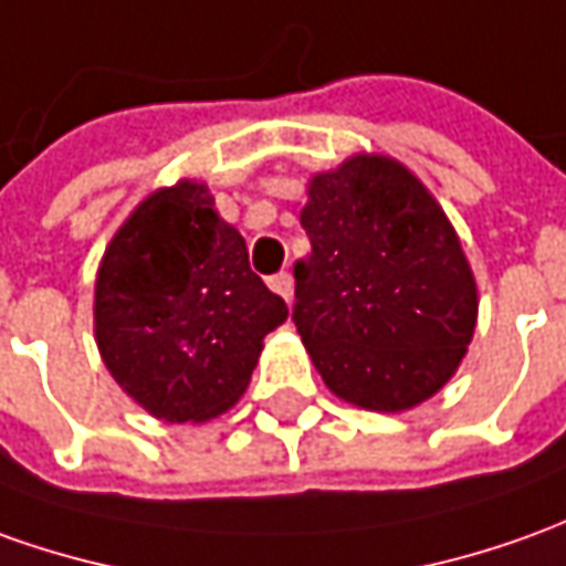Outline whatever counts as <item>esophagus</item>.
<instances>
[{"label":"esophagus","instance_id":"obj_1","mask_svg":"<svg viewBox=\"0 0 566 566\" xmlns=\"http://www.w3.org/2000/svg\"><path fill=\"white\" fill-rule=\"evenodd\" d=\"M268 286L280 295V298H286L290 302L292 295V274L290 271H280V274H274L271 280H268Z\"/></svg>","mask_w":566,"mask_h":566}]
</instances>
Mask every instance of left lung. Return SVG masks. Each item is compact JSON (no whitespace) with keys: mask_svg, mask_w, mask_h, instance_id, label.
Masks as SVG:
<instances>
[{"mask_svg":"<svg viewBox=\"0 0 566 566\" xmlns=\"http://www.w3.org/2000/svg\"><path fill=\"white\" fill-rule=\"evenodd\" d=\"M302 228L292 321L326 388L376 412L438 395L474 335L478 286L422 181L395 159L350 157L314 175Z\"/></svg>","mask_w":566,"mask_h":566,"instance_id":"1","label":"left lung"}]
</instances>
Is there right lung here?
Returning a JSON list of instances; mask_svg holds the SVG:
<instances>
[{
  "label": "right lung",
  "mask_w": 566,
  "mask_h": 566,
  "mask_svg": "<svg viewBox=\"0 0 566 566\" xmlns=\"http://www.w3.org/2000/svg\"><path fill=\"white\" fill-rule=\"evenodd\" d=\"M206 185L150 193L104 252L95 338L113 379L150 416L206 422L243 395L261 338L290 317Z\"/></svg>",
  "instance_id": "1"
}]
</instances>
